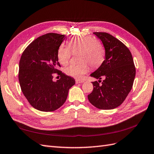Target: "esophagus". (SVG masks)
<instances>
[{
  "label": "esophagus",
  "mask_w": 154,
  "mask_h": 154,
  "mask_svg": "<svg viewBox=\"0 0 154 154\" xmlns=\"http://www.w3.org/2000/svg\"><path fill=\"white\" fill-rule=\"evenodd\" d=\"M83 82H84V81H79V80H76L75 81V83L77 84H78V83H83Z\"/></svg>",
  "instance_id": "obj_1"
}]
</instances>
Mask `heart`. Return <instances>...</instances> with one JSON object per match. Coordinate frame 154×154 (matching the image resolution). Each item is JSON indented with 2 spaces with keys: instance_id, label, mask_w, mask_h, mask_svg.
<instances>
[{
  "instance_id": "1",
  "label": "heart",
  "mask_w": 154,
  "mask_h": 154,
  "mask_svg": "<svg viewBox=\"0 0 154 154\" xmlns=\"http://www.w3.org/2000/svg\"><path fill=\"white\" fill-rule=\"evenodd\" d=\"M68 47L61 45L58 51V59L63 66L69 63L71 53L79 52V60L81 62L77 65H71L65 69V72L69 76L75 79H81L87 73L89 66L87 63L93 67H98L104 60V49L100 42L90 36L78 37L70 39L67 42Z\"/></svg>"
}]
</instances>
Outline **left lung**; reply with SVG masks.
I'll return each mask as SVG.
<instances>
[{
    "label": "left lung",
    "instance_id": "left-lung-1",
    "mask_svg": "<svg viewBox=\"0 0 154 154\" xmlns=\"http://www.w3.org/2000/svg\"><path fill=\"white\" fill-rule=\"evenodd\" d=\"M100 39L105 48V60L94 72L91 74L100 81L92 82L93 91L88 95L92 105L100 109H112L119 106L133 85L136 69L129 50L117 38L108 33H93Z\"/></svg>",
    "mask_w": 154,
    "mask_h": 154
}]
</instances>
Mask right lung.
<instances>
[{
  "label": "right lung",
  "mask_w": 154,
  "mask_h": 154,
  "mask_svg": "<svg viewBox=\"0 0 154 154\" xmlns=\"http://www.w3.org/2000/svg\"><path fill=\"white\" fill-rule=\"evenodd\" d=\"M65 35L50 33L27 46L21 56L18 79L23 95L34 108L53 112L65 103L69 89L75 83L73 77L58 69V51ZM57 72L60 79L52 80Z\"/></svg>",
  "instance_id": "1"
}]
</instances>
